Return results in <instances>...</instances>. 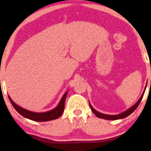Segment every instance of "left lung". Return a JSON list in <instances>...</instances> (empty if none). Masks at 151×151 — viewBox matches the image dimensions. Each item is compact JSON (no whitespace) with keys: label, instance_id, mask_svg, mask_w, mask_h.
<instances>
[{"label":"left lung","instance_id":"obj_1","mask_svg":"<svg viewBox=\"0 0 151 151\" xmlns=\"http://www.w3.org/2000/svg\"><path fill=\"white\" fill-rule=\"evenodd\" d=\"M145 89H146V87H145L141 96H140V98L139 99V101H138L133 106H131V108H129L128 110H127L126 111L122 112V113L119 114H116V115H109V114H105L101 113V112H99L98 111H96L95 109H94L93 107L92 106V105L90 104V103H89V105H90L91 109L92 110V111L93 112V113L95 114L97 117H99V118L106 119V120H118V119H124V118H125V117L128 116L129 115H130L131 113H132V112L135 111V109L137 108L138 106L139 105L140 101H141L142 97H143V95H144Z\"/></svg>","mask_w":151,"mask_h":151}]
</instances>
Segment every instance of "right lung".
Masks as SVG:
<instances>
[{
  "label": "right lung",
  "instance_id": "right-lung-1",
  "mask_svg": "<svg viewBox=\"0 0 151 151\" xmlns=\"http://www.w3.org/2000/svg\"><path fill=\"white\" fill-rule=\"evenodd\" d=\"M68 92H66L65 94L63 96L62 99L58 103L57 106L54 109L51 110V111L45 112H35L30 111H28L27 109H24L22 107L19 106V105L14 103L12 101L11 97L9 96V99L12 105L13 106L14 109L19 112L20 114H21L22 116L25 117V118L29 119L32 120L34 121H38V122H44V121H52V120H55L58 119L62 115L64 108H65V103L66 100V97L67 95Z\"/></svg>",
  "mask_w": 151,
  "mask_h": 151
}]
</instances>
